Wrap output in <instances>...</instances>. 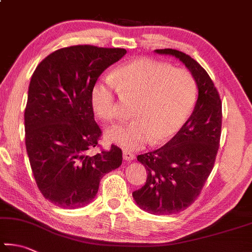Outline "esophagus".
Masks as SVG:
<instances>
[{
	"label": "esophagus",
	"mask_w": 252,
	"mask_h": 252,
	"mask_svg": "<svg viewBox=\"0 0 252 252\" xmlns=\"http://www.w3.org/2000/svg\"><path fill=\"white\" fill-rule=\"evenodd\" d=\"M123 158L126 159V161H133V159L135 158L134 154L131 153V152H127V151H123Z\"/></svg>",
	"instance_id": "obj_1"
}]
</instances>
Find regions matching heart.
Wrapping results in <instances>:
<instances>
[{
	"instance_id": "obj_1",
	"label": "heart",
	"mask_w": 252,
	"mask_h": 252,
	"mask_svg": "<svg viewBox=\"0 0 252 252\" xmlns=\"http://www.w3.org/2000/svg\"><path fill=\"white\" fill-rule=\"evenodd\" d=\"M119 91L136 99L134 120L113 126L106 139L121 148L136 151L152 141L161 144L180 131L193 110L197 86L189 70L164 62L141 58L119 68L112 79L100 80L91 90V104L102 120L117 119Z\"/></svg>"
}]
</instances>
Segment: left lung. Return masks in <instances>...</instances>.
Masks as SVG:
<instances>
[{
    "label": "left lung",
    "instance_id": "left-lung-1",
    "mask_svg": "<svg viewBox=\"0 0 252 252\" xmlns=\"http://www.w3.org/2000/svg\"><path fill=\"white\" fill-rule=\"evenodd\" d=\"M154 52L180 59L198 88L194 111L176 135L138 157L148 178L132 193L136 205L153 215H172L194 203L213 170L221 133V100L209 75L189 55L171 48Z\"/></svg>",
    "mask_w": 252,
    "mask_h": 252
}]
</instances>
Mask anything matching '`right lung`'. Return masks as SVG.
I'll list each match as a JSON object with an SVG mask.
<instances>
[{
    "label": "right lung",
    "mask_w": 252,
    "mask_h": 252,
    "mask_svg": "<svg viewBox=\"0 0 252 252\" xmlns=\"http://www.w3.org/2000/svg\"><path fill=\"white\" fill-rule=\"evenodd\" d=\"M126 54L123 48L91 45L65 47L48 55L32 76L24 113L26 151L40 193L59 207L88 205L104 174L121 165L122 151L116 145L94 157L87 151L101 135L91 90Z\"/></svg>",
    "instance_id": "obj_1"
}]
</instances>
